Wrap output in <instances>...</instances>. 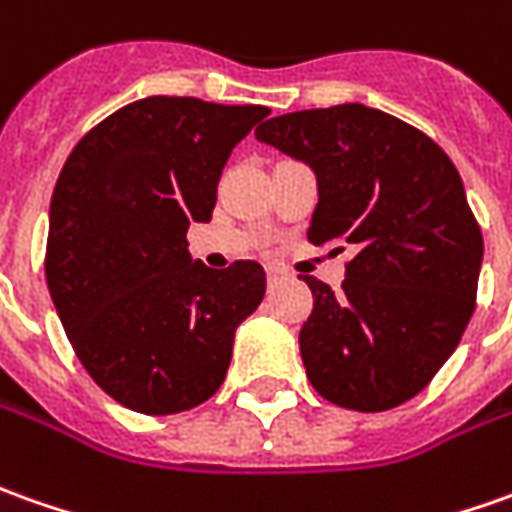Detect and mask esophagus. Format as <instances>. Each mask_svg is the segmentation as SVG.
Returning <instances> with one entry per match:
<instances>
[{
    "label": "esophagus",
    "mask_w": 512,
    "mask_h": 512,
    "mask_svg": "<svg viewBox=\"0 0 512 512\" xmlns=\"http://www.w3.org/2000/svg\"><path fill=\"white\" fill-rule=\"evenodd\" d=\"M280 277H283V271H280V269H269V280H271V283H274V280H280Z\"/></svg>",
    "instance_id": "obj_1"
}]
</instances>
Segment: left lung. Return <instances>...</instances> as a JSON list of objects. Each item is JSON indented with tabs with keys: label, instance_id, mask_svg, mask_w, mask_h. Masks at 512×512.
Instances as JSON below:
<instances>
[{
	"label": "left lung",
	"instance_id": "obj_1",
	"mask_svg": "<svg viewBox=\"0 0 512 512\" xmlns=\"http://www.w3.org/2000/svg\"><path fill=\"white\" fill-rule=\"evenodd\" d=\"M255 134L316 173L308 241L356 249L339 294L302 277L314 294L300 330L311 387L356 412L401 406L429 387L474 316L482 229L460 173L415 125L361 103L271 117Z\"/></svg>",
	"mask_w": 512,
	"mask_h": 512
}]
</instances>
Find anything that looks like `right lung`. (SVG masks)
Masks as SVG:
<instances>
[{"label": "right lung", "mask_w": 512, "mask_h": 512, "mask_svg": "<svg viewBox=\"0 0 512 512\" xmlns=\"http://www.w3.org/2000/svg\"><path fill=\"white\" fill-rule=\"evenodd\" d=\"M266 106L145 97L66 156L50 201L44 274L66 339L125 409L176 415L224 384L235 328L266 291L257 260L207 269L187 252L210 221L232 148Z\"/></svg>", "instance_id": "obj_1"}]
</instances>
